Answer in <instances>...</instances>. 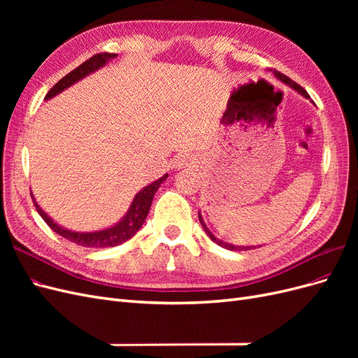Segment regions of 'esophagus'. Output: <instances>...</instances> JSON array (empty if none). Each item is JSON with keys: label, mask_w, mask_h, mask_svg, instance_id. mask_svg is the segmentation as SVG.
Returning a JSON list of instances; mask_svg holds the SVG:
<instances>
[{"label": "esophagus", "mask_w": 358, "mask_h": 358, "mask_svg": "<svg viewBox=\"0 0 358 358\" xmlns=\"http://www.w3.org/2000/svg\"><path fill=\"white\" fill-rule=\"evenodd\" d=\"M191 162H192V158H191L188 154H180V155H178L176 159H175V166H176L178 169H182V167L189 166Z\"/></svg>", "instance_id": "34e87169"}]
</instances>
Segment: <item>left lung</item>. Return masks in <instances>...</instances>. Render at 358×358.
<instances>
[{"instance_id":"1","label":"left lung","mask_w":358,"mask_h":358,"mask_svg":"<svg viewBox=\"0 0 358 358\" xmlns=\"http://www.w3.org/2000/svg\"><path fill=\"white\" fill-rule=\"evenodd\" d=\"M275 73V76L278 79H280L282 80L284 83H287V85H289L292 90H296L299 94H301L303 96H306V99H310L309 96V94L305 91V88H301V86L299 85V83H296L294 80H291L288 76H285V74H282L280 71H273ZM199 220H200V222H201V225H203V229H204V231H206V234H208L210 239L216 243V245H220V246H222V248H225V249H230V251H248V249H252V248H255V246H234V245H230V243H225V242H222V241H220V239H216V237L209 231V229L208 227L204 225V222H203V220H201V215H199Z\"/></svg>"}]
</instances>
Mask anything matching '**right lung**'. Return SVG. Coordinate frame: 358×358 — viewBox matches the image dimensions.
Here are the masks:
<instances>
[{
    "instance_id": "1",
    "label": "right lung",
    "mask_w": 358,
    "mask_h": 358,
    "mask_svg": "<svg viewBox=\"0 0 358 358\" xmlns=\"http://www.w3.org/2000/svg\"><path fill=\"white\" fill-rule=\"evenodd\" d=\"M115 57H116V53L103 52V53H96V55L91 57L90 59H86L85 62L80 64L79 67H76L73 71L64 76L59 82H57L52 86L50 91L46 94V100L52 99V96H55L61 91L69 88L70 85L80 80L82 78H85V76H88L90 73L99 70L100 67L104 66L107 61L115 58ZM167 176L169 175H164L158 180H155L154 183H150V185H148L146 188L140 191L134 197L131 206H129V209H128L127 215L124 216V220L121 222H117L116 225L110 227V229H106L101 231L78 233V231H70V230L62 229V227L53 222L49 216L41 210L40 206L36 203L34 197H32V201H34L37 212L40 213L41 218L45 220V222L50 227V229L55 233H58L59 236L66 237L67 241H70L76 245L86 246V248H109V246H116V245H121V243L127 242L140 230V227L143 225L146 216L149 213L150 204H152L155 192L158 191L161 183L167 179Z\"/></svg>"
}]
</instances>
